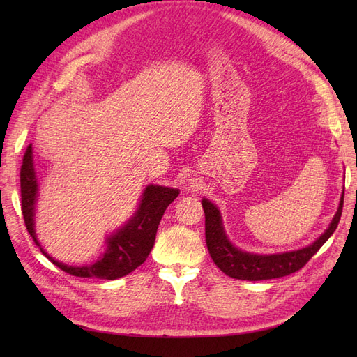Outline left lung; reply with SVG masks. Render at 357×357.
I'll use <instances>...</instances> for the list:
<instances>
[{
    "label": "left lung",
    "instance_id": "left-lung-1",
    "mask_svg": "<svg viewBox=\"0 0 357 357\" xmlns=\"http://www.w3.org/2000/svg\"><path fill=\"white\" fill-rule=\"evenodd\" d=\"M201 204L205 213V241H207V248L213 262L219 266L220 271L232 278L261 282V280H271L296 273L319 252V248L337 229L342 213L344 190L341 193L337 213H335L326 231L316 241L298 248V250L269 255L244 252L234 245L225 232L222 214L218 205L207 198H202Z\"/></svg>",
    "mask_w": 357,
    "mask_h": 357
}]
</instances>
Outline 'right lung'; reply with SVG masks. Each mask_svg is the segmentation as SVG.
<instances>
[{
	"label": "right lung",
	"mask_w": 357,
	"mask_h": 357,
	"mask_svg": "<svg viewBox=\"0 0 357 357\" xmlns=\"http://www.w3.org/2000/svg\"><path fill=\"white\" fill-rule=\"evenodd\" d=\"M40 183L34 167L32 144L28 146L22 168H20V195H22V214L26 229L32 240L40 247L41 253L62 271L75 277H95L102 280H116L142 265L152 252L158 226L168 205L174 201L180 190L176 188L147 185L139 198L135 213L121 228L113 231L105 238V250L91 265L71 266L53 259L38 243L36 234V207L38 201Z\"/></svg>",
	"instance_id": "1"
}]
</instances>
